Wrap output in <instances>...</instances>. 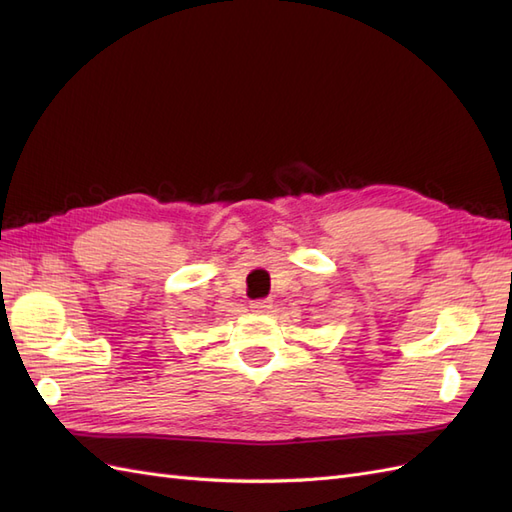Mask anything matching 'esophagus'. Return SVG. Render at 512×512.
Here are the masks:
<instances>
[{
    "instance_id": "34e87169",
    "label": "esophagus",
    "mask_w": 512,
    "mask_h": 512,
    "mask_svg": "<svg viewBox=\"0 0 512 512\" xmlns=\"http://www.w3.org/2000/svg\"><path fill=\"white\" fill-rule=\"evenodd\" d=\"M272 309V300L270 298H259L251 303V311L255 313H268Z\"/></svg>"
}]
</instances>
